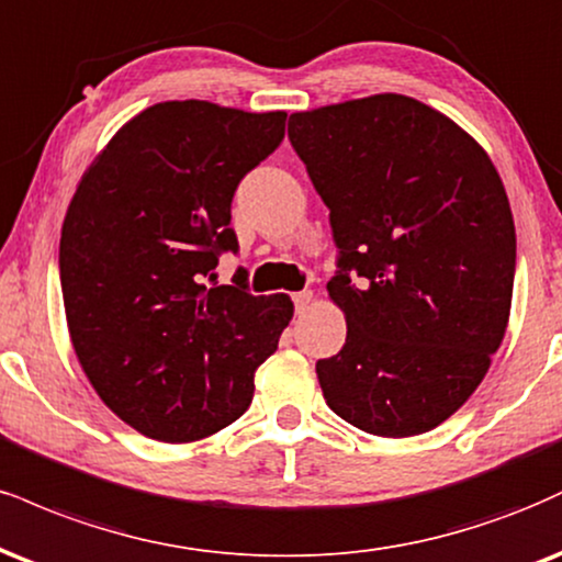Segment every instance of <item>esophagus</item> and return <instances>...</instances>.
Listing matches in <instances>:
<instances>
[{"mask_svg":"<svg viewBox=\"0 0 562 562\" xmlns=\"http://www.w3.org/2000/svg\"><path fill=\"white\" fill-rule=\"evenodd\" d=\"M311 299H314V293H311V290H299V293H293V303H295V311H299V314H303V311L308 308V303H311Z\"/></svg>","mask_w":562,"mask_h":562,"instance_id":"obj_1","label":"esophagus"}]
</instances>
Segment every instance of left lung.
I'll return each mask as SVG.
<instances>
[{
	"mask_svg": "<svg viewBox=\"0 0 562 562\" xmlns=\"http://www.w3.org/2000/svg\"><path fill=\"white\" fill-rule=\"evenodd\" d=\"M329 209V299L346 346L316 361L324 401L380 437L435 429L484 380L508 327L516 227L484 148L401 93L290 114Z\"/></svg>",
	"mask_w": 562,
	"mask_h": 562,
	"instance_id": "obj_1",
	"label": "left lung"
}]
</instances>
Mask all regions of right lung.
Listing matches in <instances>:
<instances>
[{
  "mask_svg": "<svg viewBox=\"0 0 562 562\" xmlns=\"http://www.w3.org/2000/svg\"><path fill=\"white\" fill-rule=\"evenodd\" d=\"M285 117L161 101L78 182L59 240L67 327L93 390L140 435L193 442L240 418L293 319L288 295H254L240 269L204 285L238 254L233 195L282 144Z\"/></svg>",
  "mask_w": 562,
  "mask_h": 562,
  "instance_id": "obj_1",
  "label": "right lung"
}]
</instances>
